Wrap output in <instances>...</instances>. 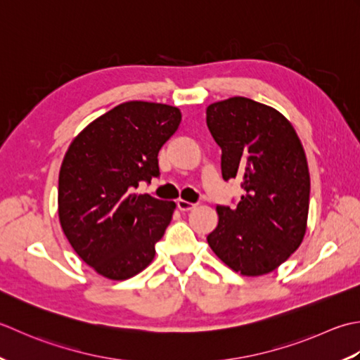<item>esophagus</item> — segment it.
Wrapping results in <instances>:
<instances>
[{"label":"esophagus","mask_w":360,"mask_h":360,"mask_svg":"<svg viewBox=\"0 0 360 360\" xmlns=\"http://www.w3.org/2000/svg\"><path fill=\"white\" fill-rule=\"evenodd\" d=\"M177 207H179V210L180 211H191V210H194L195 208V205L194 203H191V202H186V200H177Z\"/></svg>","instance_id":"esophagus-1"}]
</instances>
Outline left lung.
Wrapping results in <instances>:
<instances>
[{"label": "left lung", "mask_w": 360, "mask_h": 360, "mask_svg": "<svg viewBox=\"0 0 360 360\" xmlns=\"http://www.w3.org/2000/svg\"><path fill=\"white\" fill-rule=\"evenodd\" d=\"M207 126L222 149L224 180L238 179L244 189L236 207L217 205L219 224L207 240L234 272L266 275L304 238L311 193L304 149L280 112L248 98L208 105Z\"/></svg>", "instance_id": "8db88e82"}]
</instances>
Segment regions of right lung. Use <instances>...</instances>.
<instances>
[{
    "instance_id": "right-lung-1",
    "label": "right lung",
    "mask_w": 360,
    "mask_h": 360,
    "mask_svg": "<svg viewBox=\"0 0 360 360\" xmlns=\"http://www.w3.org/2000/svg\"><path fill=\"white\" fill-rule=\"evenodd\" d=\"M177 107L130 101L72 139L58 174V219L75 252L108 280H127L155 256L174 202L135 194L160 175L158 152L179 129Z\"/></svg>"
}]
</instances>
